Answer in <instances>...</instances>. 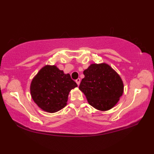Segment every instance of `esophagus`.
Segmentation results:
<instances>
[{
	"label": "esophagus",
	"instance_id": "esophagus-1",
	"mask_svg": "<svg viewBox=\"0 0 154 154\" xmlns=\"http://www.w3.org/2000/svg\"><path fill=\"white\" fill-rule=\"evenodd\" d=\"M75 82H76V83H77V85H79L80 84V82H81V79H79V78H78V79H77L76 80H75Z\"/></svg>",
	"mask_w": 154,
	"mask_h": 154
}]
</instances>
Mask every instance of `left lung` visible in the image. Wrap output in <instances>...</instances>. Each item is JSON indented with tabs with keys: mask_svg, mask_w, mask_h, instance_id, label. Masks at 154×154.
Returning <instances> with one entry per match:
<instances>
[{
	"mask_svg": "<svg viewBox=\"0 0 154 154\" xmlns=\"http://www.w3.org/2000/svg\"><path fill=\"white\" fill-rule=\"evenodd\" d=\"M79 89L84 93L91 106L106 111L116 105L124 92L119 75L106 64H92L83 71Z\"/></svg>",
	"mask_w": 154,
	"mask_h": 154,
	"instance_id": "8db88e82",
	"label": "left lung"
}]
</instances>
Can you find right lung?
<instances>
[{
  "mask_svg": "<svg viewBox=\"0 0 154 154\" xmlns=\"http://www.w3.org/2000/svg\"><path fill=\"white\" fill-rule=\"evenodd\" d=\"M77 86L69 74H64L56 66H45L32 79L30 93L41 109L54 113L66 105L69 92Z\"/></svg>",
  "mask_w": 154,
  "mask_h": 154,
  "instance_id": "obj_1",
  "label": "right lung"
}]
</instances>
